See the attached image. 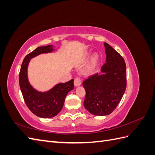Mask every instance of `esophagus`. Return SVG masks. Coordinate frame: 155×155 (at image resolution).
Segmentation results:
<instances>
[{
    "label": "esophagus",
    "mask_w": 155,
    "mask_h": 155,
    "mask_svg": "<svg viewBox=\"0 0 155 155\" xmlns=\"http://www.w3.org/2000/svg\"><path fill=\"white\" fill-rule=\"evenodd\" d=\"M81 84V79L79 78H76L74 79V85L75 87H79L80 86Z\"/></svg>",
    "instance_id": "34e87169"
}]
</instances>
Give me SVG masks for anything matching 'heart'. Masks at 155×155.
Returning a JSON list of instances; mask_svg holds the SVG:
<instances>
[{"label":"heart","mask_w":155,"mask_h":155,"mask_svg":"<svg viewBox=\"0 0 155 155\" xmlns=\"http://www.w3.org/2000/svg\"><path fill=\"white\" fill-rule=\"evenodd\" d=\"M90 54H91L90 51H87V52L85 54L86 57H88V55H90ZM99 61H100V56L97 54L96 53L92 55V57L91 58V59L90 63H89L88 65L87 72H88V73L92 72L94 70H95V68H96L97 65L98 63H99Z\"/></svg>","instance_id":"obj_1"}]
</instances>
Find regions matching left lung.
Here are the masks:
<instances>
[{"mask_svg":"<svg viewBox=\"0 0 155 155\" xmlns=\"http://www.w3.org/2000/svg\"><path fill=\"white\" fill-rule=\"evenodd\" d=\"M106 63L96 73L83 82L86 91L83 104L93 115L106 116L114 110L126 88V64L121 55L104 43Z\"/></svg>","mask_w":155,"mask_h":155,"instance_id":"1","label":"left lung"}]
</instances>
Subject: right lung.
Here are the masks:
<instances>
[{"label":"right lung","mask_w":155,"mask_h":155,"mask_svg":"<svg viewBox=\"0 0 155 155\" xmlns=\"http://www.w3.org/2000/svg\"><path fill=\"white\" fill-rule=\"evenodd\" d=\"M54 46L37 47L25 58L19 73V85L27 107L40 118H52L61 110L67 94L74 89V79L58 83L46 92H40L33 87L28 77V67L31 59L42 54L53 52Z\"/></svg>","instance_id":"add662e5"}]
</instances>
